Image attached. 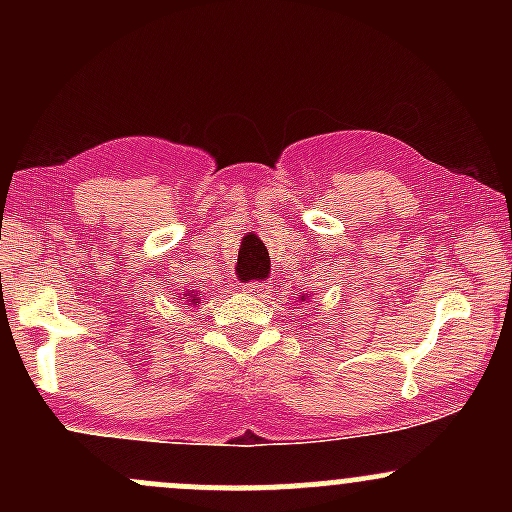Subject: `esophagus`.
<instances>
[{
  "mask_svg": "<svg viewBox=\"0 0 512 512\" xmlns=\"http://www.w3.org/2000/svg\"><path fill=\"white\" fill-rule=\"evenodd\" d=\"M243 291L248 293V296H255L262 301V298H267L269 286H267V281H250V284L243 286Z\"/></svg>",
  "mask_w": 512,
  "mask_h": 512,
  "instance_id": "esophagus-1",
  "label": "esophagus"
}]
</instances>
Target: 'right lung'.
I'll use <instances>...</instances> for the list:
<instances>
[{"mask_svg":"<svg viewBox=\"0 0 512 512\" xmlns=\"http://www.w3.org/2000/svg\"><path fill=\"white\" fill-rule=\"evenodd\" d=\"M182 296H185V293H182ZM190 301H195V303H199V298H197V296H192V298H190Z\"/></svg>","mask_w":512,"mask_h":512,"instance_id":"add662e5","label":"right lung"}]
</instances>
